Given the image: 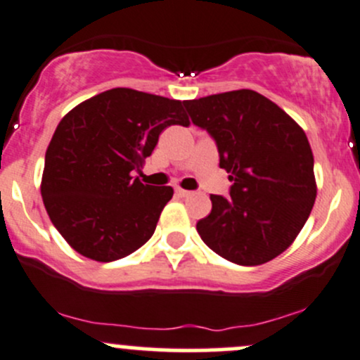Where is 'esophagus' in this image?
Wrapping results in <instances>:
<instances>
[{
    "instance_id": "1",
    "label": "esophagus",
    "mask_w": 360,
    "mask_h": 360,
    "mask_svg": "<svg viewBox=\"0 0 360 360\" xmlns=\"http://www.w3.org/2000/svg\"><path fill=\"white\" fill-rule=\"evenodd\" d=\"M176 194L177 196H181V198H188V196H191V191H186V189H181V188H176Z\"/></svg>"
}]
</instances>
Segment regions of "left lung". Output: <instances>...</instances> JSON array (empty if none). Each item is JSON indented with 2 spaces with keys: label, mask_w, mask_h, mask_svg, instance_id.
<instances>
[{
  "label": "left lung",
  "mask_w": 360,
  "mask_h": 360,
  "mask_svg": "<svg viewBox=\"0 0 360 360\" xmlns=\"http://www.w3.org/2000/svg\"><path fill=\"white\" fill-rule=\"evenodd\" d=\"M194 125L214 139L230 196L212 194L196 223L201 240L238 266L269 262L295 242L316 198L307 134L284 110L252 89L183 101Z\"/></svg>",
  "instance_id": "obj_1"
}]
</instances>
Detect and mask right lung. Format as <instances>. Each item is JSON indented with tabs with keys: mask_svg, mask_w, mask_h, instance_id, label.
Segmentation results:
<instances>
[{
	"mask_svg": "<svg viewBox=\"0 0 360 360\" xmlns=\"http://www.w3.org/2000/svg\"><path fill=\"white\" fill-rule=\"evenodd\" d=\"M184 103L115 88L60 120L45 152L40 193L53 226L77 254L111 262L154 235L171 186L140 183V171L171 125H189Z\"/></svg>",
	"mask_w": 360,
	"mask_h": 360,
	"instance_id": "1",
	"label": "right lung"
}]
</instances>
